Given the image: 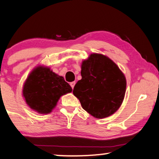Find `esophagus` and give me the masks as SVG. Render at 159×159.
<instances>
[{"label": "esophagus", "mask_w": 159, "mask_h": 159, "mask_svg": "<svg viewBox=\"0 0 159 159\" xmlns=\"http://www.w3.org/2000/svg\"><path fill=\"white\" fill-rule=\"evenodd\" d=\"M75 81H73V82H71L70 84V85L72 89H73L74 86H75Z\"/></svg>", "instance_id": "1"}]
</instances>
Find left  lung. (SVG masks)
<instances>
[{"label": "left lung", "mask_w": 159, "mask_h": 159, "mask_svg": "<svg viewBox=\"0 0 159 159\" xmlns=\"http://www.w3.org/2000/svg\"><path fill=\"white\" fill-rule=\"evenodd\" d=\"M81 80L73 93L86 112L97 118L108 117L119 108L126 92L125 76L107 57L92 54L81 65Z\"/></svg>", "instance_id": "8db88e82"}]
</instances>
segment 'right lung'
Masks as SVG:
<instances>
[{
  "mask_svg": "<svg viewBox=\"0 0 159 159\" xmlns=\"http://www.w3.org/2000/svg\"><path fill=\"white\" fill-rule=\"evenodd\" d=\"M71 92L72 88L62 76L43 67L34 69L23 87V96L27 104L43 114L51 113L60 97Z\"/></svg>",
  "mask_w": 159,
  "mask_h": 159,
  "instance_id": "1",
  "label": "right lung"
}]
</instances>
